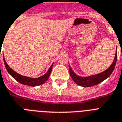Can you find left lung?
<instances>
[{
    "instance_id": "8db88e82",
    "label": "left lung",
    "mask_w": 122,
    "mask_h": 122,
    "mask_svg": "<svg viewBox=\"0 0 122 122\" xmlns=\"http://www.w3.org/2000/svg\"><path fill=\"white\" fill-rule=\"evenodd\" d=\"M117 52L116 51L114 61L112 63V65L108 68L107 70L104 71L103 72L97 75H92L88 77H81L80 76H78L76 75L71 67L70 66V73L71 78L73 79L74 81L77 84V85L81 86L83 87H90L94 86V85H98L100 83L107 78H108L112 73L113 71L114 70L115 67V64L117 63Z\"/></svg>"
}]
</instances>
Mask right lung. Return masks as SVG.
I'll list each match as a JSON object with an SVG mask.
<instances>
[{"label": "right lung", "instance_id": "right-lung-1", "mask_svg": "<svg viewBox=\"0 0 122 122\" xmlns=\"http://www.w3.org/2000/svg\"><path fill=\"white\" fill-rule=\"evenodd\" d=\"M4 61L5 66L6 68L7 71H8V73H9L13 78H14L15 80L17 81L20 83L22 84V85L30 86H38V85H41L47 81V79L49 78L50 74L51 73L52 66H53V64H52V65L49 68L47 73H46L45 75H43V76H42L39 77V78H32L19 75V74L16 73L15 71H14L12 69H11L9 66H8V64H7L6 61H5L4 58Z\"/></svg>", "mask_w": 122, "mask_h": 122}]
</instances>
